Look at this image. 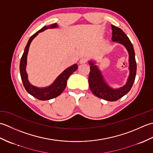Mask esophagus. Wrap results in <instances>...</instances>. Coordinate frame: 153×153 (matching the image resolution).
<instances>
[{"label":"esophagus","instance_id":"34e87169","mask_svg":"<svg viewBox=\"0 0 153 153\" xmlns=\"http://www.w3.org/2000/svg\"><path fill=\"white\" fill-rule=\"evenodd\" d=\"M87 60L86 58H82L79 60V64H85L87 62Z\"/></svg>","mask_w":153,"mask_h":153}]
</instances>
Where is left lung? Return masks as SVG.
<instances>
[{"instance_id": "8db88e82", "label": "left lung", "mask_w": 153, "mask_h": 153, "mask_svg": "<svg viewBox=\"0 0 153 153\" xmlns=\"http://www.w3.org/2000/svg\"><path fill=\"white\" fill-rule=\"evenodd\" d=\"M112 30L113 42L122 45L128 52L129 54V76L126 84L119 88L114 89L110 87L104 78L101 71L96 64V61L90 60V72L89 76V85L92 93L96 97L108 101H116L130 91L134 83L137 64L135 58V51L133 45L121 29L111 25Z\"/></svg>"}]
</instances>
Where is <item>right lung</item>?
<instances>
[{
  "mask_svg": "<svg viewBox=\"0 0 153 153\" xmlns=\"http://www.w3.org/2000/svg\"><path fill=\"white\" fill-rule=\"evenodd\" d=\"M58 27V25L56 23H54V24H51L49 25L44 26L43 27H42L40 30H39L35 34L32 35L30 38V39H29L26 46H25L24 54H23L21 58L20 64H19L20 76L25 89H26L27 91L30 93L31 95L41 100H50L59 96L60 94L63 92V91L65 89V88H66L68 77H69L77 69V68H78V67H77V64H76L67 68L66 69H65L62 72L56 77V79L53 82V83L47 87H38L36 86H34L32 85V84H31L30 81H29L28 76L26 71V66L27 54L31 43L32 41L33 40V39L36 37L39 33H41V32H43L45 30H48V29H54Z\"/></svg>",
  "mask_w": 153,
  "mask_h": 153,
  "instance_id": "right-lung-1",
  "label": "right lung"
}]
</instances>
